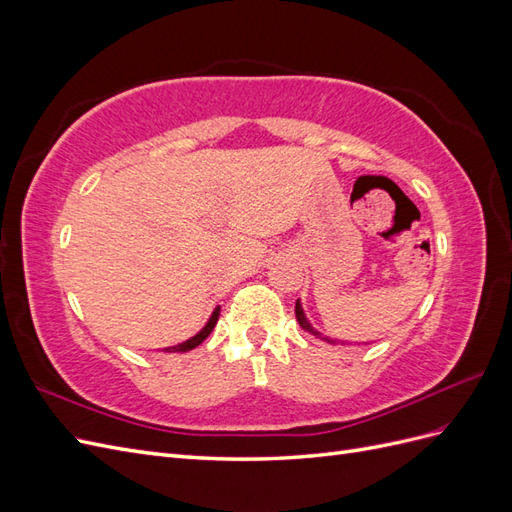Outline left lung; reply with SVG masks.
I'll return each mask as SVG.
<instances>
[{"instance_id":"8db88e82","label":"left lung","mask_w":512,"mask_h":512,"mask_svg":"<svg viewBox=\"0 0 512 512\" xmlns=\"http://www.w3.org/2000/svg\"><path fill=\"white\" fill-rule=\"evenodd\" d=\"M294 314H297V322L301 324V329H303V331H309L312 335L320 337V333H318V331H314L312 327H309V322H307V318L303 316V309H301V303H299V301H297V305H294ZM327 342H329V339H327Z\"/></svg>"}]
</instances>
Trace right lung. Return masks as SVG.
I'll use <instances>...</instances> for the list:
<instances>
[{"label": "right lung", "instance_id": "right-lung-1", "mask_svg": "<svg viewBox=\"0 0 512 512\" xmlns=\"http://www.w3.org/2000/svg\"><path fill=\"white\" fill-rule=\"evenodd\" d=\"M218 318H220V307L215 309V312L211 314V318H209V322L205 324V329H203V331H200L198 335H194L192 339H188V342H183V344H179V346H173V348H166V352H188V350L196 348L198 344H203L205 339L209 337V333L213 331L215 324H218Z\"/></svg>", "mask_w": 512, "mask_h": 512}]
</instances>
